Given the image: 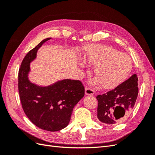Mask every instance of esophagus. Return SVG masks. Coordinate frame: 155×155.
<instances>
[{"label": "esophagus", "mask_w": 155, "mask_h": 155, "mask_svg": "<svg viewBox=\"0 0 155 155\" xmlns=\"http://www.w3.org/2000/svg\"><path fill=\"white\" fill-rule=\"evenodd\" d=\"M94 91L92 90L91 88H86L85 89V94L86 95H94Z\"/></svg>", "instance_id": "esophagus-1"}]
</instances>
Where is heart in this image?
<instances>
[{"instance_id":"obj_1","label":"heart","mask_w":155,"mask_h":155,"mask_svg":"<svg viewBox=\"0 0 155 155\" xmlns=\"http://www.w3.org/2000/svg\"><path fill=\"white\" fill-rule=\"evenodd\" d=\"M87 62L94 66V75L100 85L106 89L114 88L127 78L133 68L130 56L111 46H92L87 49Z\"/></svg>"}]
</instances>
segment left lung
Instances as JSON below:
<instances>
[{
  "label": "left lung",
  "mask_w": 155,
  "mask_h": 155,
  "mask_svg": "<svg viewBox=\"0 0 155 155\" xmlns=\"http://www.w3.org/2000/svg\"><path fill=\"white\" fill-rule=\"evenodd\" d=\"M138 81L137 74H133L113 90L96 96L97 118L101 122L114 125L127 118L138 97Z\"/></svg>",
  "instance_id": "8db88e82"
}]
</instances>
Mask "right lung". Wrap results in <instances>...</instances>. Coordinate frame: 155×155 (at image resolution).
<instances>
[{"instance_id":"1","label":"right lung","mask_w":155,"mask_h":155,"mask_svg":"<svg viewBox=\"0 0 155 155\" xmlns=\"http://www.w3.org/2000/svg\"><path fill=\"white\" fill-rule=\"evenodd\" d=\"M42 41L23 59L18 70V88L25 113L31 122L43 130L55 132L68 125L74 107L85 95V88L79 80L63 79L48 87L31 83L28 75L30 63L36 58Z\"/></svg>"}]
</instances>
